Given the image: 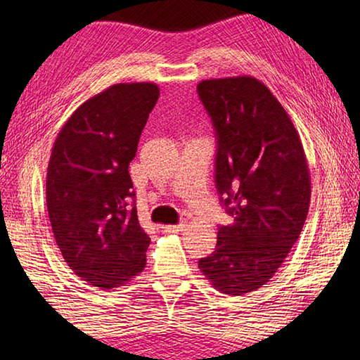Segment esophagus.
Masks as SVG:
<instances>
[{"label": "esophagus", "instance_id": "obj_1", "mask_svg": "<svg viewBox=\"0 0 360 360\" xmlns=\"http://www.w3.org/2000/svg\"><path fill=\"white\" fill-rule=\"evenodd\" d=\"M162 229H164V232H168V233H178V232H181V231H184L186 229V224L184 223H181V224H167V226H162Z\"/></svg>", "mask_w": 360, "mask_h": 360}]
</instances>
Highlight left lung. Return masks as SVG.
Listing matches in <instances>:
<instances>
[{
  "mask_svg": "<svg viewBox=\"0 0 360 360\" xmlns=\"http://www.w3.org/2000/svg\"><path fill=\"white\" fill-rule=\"evenodd\" d=\"M217 131L215 182L233 223L198 267L210 285L243 295L269 281L300 236L311 201L297 129L264 83L250 75L198 83Z\"/></svg>",
  "mask_w": 360,
  "mask_h": 360,
  "instance_id": "8db88e82",
  "label": "left lung"
}]
</instances>
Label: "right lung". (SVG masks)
<instances>
[{
	"mask_svg": "<svg viewBox=\"0 0 360 360\" xmlns=\"http://www.w3.org/2000/svg\"><path fill=\"white\" fill-rule=\"evenodd\" d=\"M156 83H117L75 110L53 142L46 205L53 238L75 275L101 289L143 271L150 236L137 219L133 181Z\"/></svg>",
	"mask_w": 360,
	"mask_h": 360,
	"instance_id": "right-lung-1",
	"label": "right lung"
}]
</instances>
